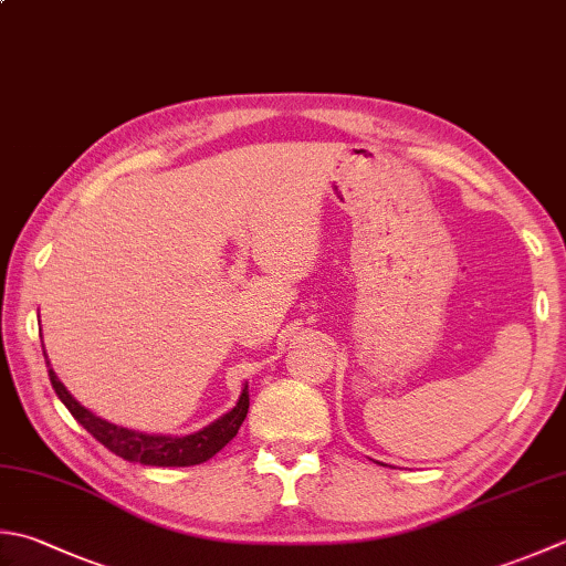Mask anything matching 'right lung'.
Returning a JSON list of instances; mask_svg holds the SVG:
<instances>
[{
	"label": "right lung",
	"instance_id": "add662e5",
	"mask_svg": "<svg viewBox=\"0 0 566 566\" xmlns=\"http://www.w3.org/2000/svg\"><path fill=\"white\" fill-rule=\"evenodd\" d=\"M43 356H46V353H43ZM49 378L55 395H59V400L69 407V412L77 419V424H81L85 431H91L99 444L117 453V457L132 463H142V467H196V463L213 459L216 453L238 434V429L242 422H245L248 407H250V392L245 385L238 405L232 407L228 415L216 419L213 424L196 431V434H188V437L139 434V431L109 424L105 419L95 417L91 409H85L81 402H75L71 392L65 390L63 382L59 380V375H55L51 368H49Z\"/></svg>",
	"mask_w": 566,
	"mask_h": 566
}]
</instances>
